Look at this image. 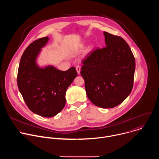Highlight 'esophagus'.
<instances>
[{
  "label": "esophagus",
  "instance_id": "1",
  "mask_svg": "<svg viewBox=\"0 0 159 159\" xmlns=\"http://www.w3.org/2000/svg\"><path fill=\"white\" fill-rule=\"evenodd\" d=\"M76 70H77V74H79L80 72V66L79 65H77L76 66Z\"/></svg>",
  "mask_w": 159,
  "mask_h": 159
}]
</instances>
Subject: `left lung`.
<instances>
[{
  "label": "left lung",
  "instance_id": "8db88e82",
  "mask_svg": "<svg viewBox=\"0 0 159 159\" xmlns=\"http://www.w3.org/2000/svg\"><path fill=\"white\" fill-rule=\"evenodd\" d=\"M104 35L106 47L93 50L82 59L80 74L89 100L98 107L112 108L131 92L135 58L123 38L105 31Z\"/></svg>",
  "mask_w": 159,
  "mask_h": 159
}]
</instances>
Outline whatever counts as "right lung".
<instances>
[{
  "label": "right lung",
  "mask_w": 159,
  "mask_h": 159,
  "mask_svg": "<svg viewBox=\"0 0 159 159\" xmlns=\"http://www.w3.org/2000/svg\"><path fill=\"white\" fill-rule=\"evenodd\" d=\"M48 40L39 38L31 43L22 54L17 72V86L28 108L41 116L50 118L64 107L67 88L77 76L75 68L66 71L48 66L41 69L36 58Z\"/></svg>",
  "instance_id": "obj_1"
}]
</instances>
